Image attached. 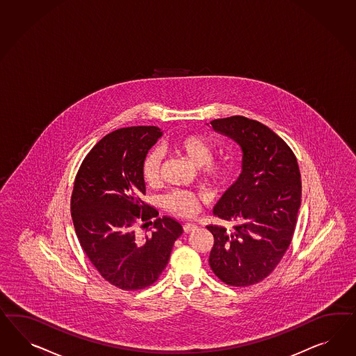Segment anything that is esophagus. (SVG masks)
I'll use <instances>...</instances> for the list:
<instances>
[{
  "mask_svg": "<svg viewBox=\"0 0 356 356\" xmlns=\"http://www.w3.org/2000/svg\"><path fill=\"white\" fill-rule=\"evenodd\" d=\"M183 229H184L186 233H193V232H195V230L197 229V226L193 224H186L183 226Z\"/></svg>",
  "mask_w": 356,
  "mask_h": 356,
  "instance_id": "34e87169",
  "label": "esophagus"
}]
</instances>
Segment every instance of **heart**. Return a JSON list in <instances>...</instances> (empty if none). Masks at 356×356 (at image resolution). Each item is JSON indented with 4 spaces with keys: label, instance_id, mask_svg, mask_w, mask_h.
I'll list each match as a JSON object with an SVG mask.
<instances>
[{
    "label": "heart",
    "instance_id": "heart-1",
    "mask_svg": "<svg viewBox=\"0 0 356 356\" xmlns=\"http://www.w3.org/2000/svg\"><path fill=\"white\" fill-rule=\"evenodd\" d=\"M173 148L199 168V173L207 181L214 184H224L230 178V163L226 159H212L213 145L202 135L179 136L174 139ZM163 160V152L159 148H153L145 154L142 163V175L147 184L156 186L160 181ZM204 200V195L177 190L168 193L163 203L170 213L182 218H193L199 212V205Z\"/></svg>",
    "mask_w": 356,
    "mask_h": 356
}]
</instances>
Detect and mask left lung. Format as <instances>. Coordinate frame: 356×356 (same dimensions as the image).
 I'll return each instance as SVG.
<instances>
[{
  "mask_svg": "<svg viewBox=\"0 0 356 356\" xmlns=\"http://www.w3.org/2000/svg\"><path fill=\"white\" fill-rule=\"evenodd\" d=\"M213 130L242 149V173L213 214L235 221L232 232L209 225L214 244L209 265L222 282L250 286L275 270L291 243L302 182L294 153L269 127L242 115L214 120Z\"/></svg>",
  "mask_w": 356,
  "mask_h": 356,
  "instance_id": "1",
  "label": "left lung"
}]
</instances>
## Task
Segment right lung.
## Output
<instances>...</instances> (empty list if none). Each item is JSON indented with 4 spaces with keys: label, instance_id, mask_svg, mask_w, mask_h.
<instances>
[{
    "label": "right lung",
    "instance_id": "obj_1",
    "mask_svg": "<svg viewBox=\"0 0 356 356\" xmlns=\"http://www.w3.org/2000/svg\"><path fill=\"white\" fill-rule=\"evenodd\" d=\"M163 131L124 127L105 135L83 160L72 195V217L83 251L97 272L122 290L154 284L166 268L182 225L142 200V163ZM151 218H156L150 222ZM149 220V234L137 230Z\"/></svg>",
    "mask_w": 356,
    "mask_h": 356
}]
</instances>
